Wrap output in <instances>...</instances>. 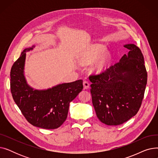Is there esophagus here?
<instances>
[{"label": "esophagus", "instance_id": "obj_1", "mask_svg": "<svg viewBox=\"0 0 158 158\" xmlns=\"http://www.w3.org/2000/svg\"><path fill=\"white\" fill-rule=\"evenodd\" d=\"M83 86L85 89H88L89 87V83L88 82V81H85L83 82Z\"/></svg>", "mask_w": 158, "mask_h": 158}]
</instances>
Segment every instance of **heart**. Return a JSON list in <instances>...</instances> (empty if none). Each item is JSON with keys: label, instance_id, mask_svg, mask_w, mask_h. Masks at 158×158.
Here are the masks:
<instances>
[{"label": "heart", "instance_id": "heart-1", "mask_svg": "<svg viewBox=\"0 0 158 158\" xmlns=\"http://www.w3.org/2000/svg\"><path fill=\"white\" fill-rule=\"evenodd\" d=\"M106 47L101 44H95L91 48L88 53L82 60V63L85 64L93 63L100 58L106 51ZM108 56L106 55L102 59L99 61L95 66L94 70L96 72H101L104 70L106 63L107 62Z\"/></svg>", "mask_w": 158, "mask_h": 158}]
</instances>
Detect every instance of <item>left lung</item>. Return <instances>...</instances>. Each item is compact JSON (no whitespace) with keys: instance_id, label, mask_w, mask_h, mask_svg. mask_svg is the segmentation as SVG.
Returning a JSON list of instances; mask_svg holds the SVG:
<instances>
[{"instance_id":"obj_1","label":"left lung","mask_w":158,"mask_h":158,"mask_svg":"<svg viewBox=\"0 0 158 158\" xmlns=\"http://www.w3.org/2000/svg\"><path fill=\"white\" fill-rule=\"evenodd\" d=\"M119 62L103 73L91 76L90 92L97 117L107 126H118L136 114L142 104L147 81L144 57L135 44Z\"/></svg>"}]
</instances>
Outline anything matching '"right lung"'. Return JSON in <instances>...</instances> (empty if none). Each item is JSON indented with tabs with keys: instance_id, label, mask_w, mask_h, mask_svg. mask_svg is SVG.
<instances>
[{
	"instance_id": "right-lung-1",
	"label": "right lung",
	"mask_w": 158,
	"mask_h": 158,
	"mask_svg": "<svg viewBox=\"0 0 158 158\" xmlns=\"http://www.w3.org/2000/svg\"><path fill=\"white\" fill-rule=\"evenodd\" d=\"M25 48L10 72L11 92L13 100L32 126L47 129L60 127L67 118L70 103L81 92L82 80L57 85L45 89L29 86L24 76L26 52Z\"/></svg>"
}]
</instances>
